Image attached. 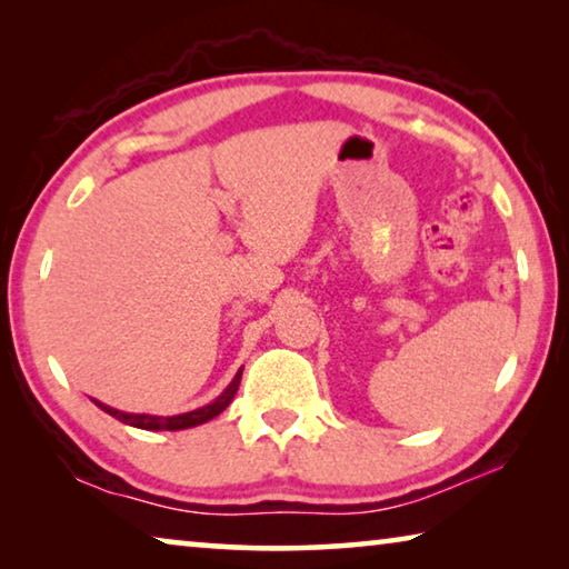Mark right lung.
I'll use <instances>...</instances> for the list:
<instances>
[{"instance_id":"obj_1","label":"right lung","mask_w":569,"mask_h":569,"mask_svg":"<svg viewBox=\"0 0 569 569\" xmlns=\"http://www.w3.org/2000/svg\"><path fill=\"white\" fill-rule=\"evenodd\" d=\"M240 377H243V369H238L233 381L228 383V389L220 393L216 401H210V403H206V407L192 409V411H186V413H176V417H152V413H128V411L112 409V407H108V403H102L98 399H92V401H94V407H100L102 411H108L110 417H114V419L122 421V423H130V427L148 429V431H180V429L200 427V423L216 419L218 413L223 411L230 401H233L236 391L240 387Z\"/></svg>"}]
</instances>
